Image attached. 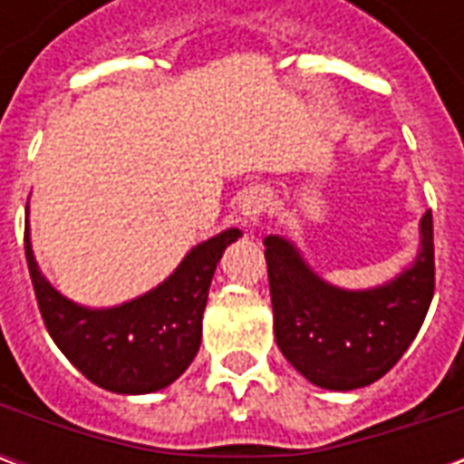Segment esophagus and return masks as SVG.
Wrapping results in <instances>:
<instances>
[{
    "label": "esophagus",
    "mask_w": 464,
    "mask_h": 464,
    "mask_svg": "<svg viewBox=\"0 0 464 464\" xmlns=\"http://www.w3.org/2000/svg\"><path fill=\"white\" fill-rule=\"evenodd\" d=\"M266 203H268V198H266V193L263 191L248 193L241 206V213L243 218H246V223H258V218H261L263 211H266Z\"/></svg>",
    "instance_id": "34e87169"
}]
</instances>
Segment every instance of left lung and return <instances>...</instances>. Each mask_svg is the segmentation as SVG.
I'll return each mask as SVG.
<instances>
[{"label": "left lung", "instance_id": "left-lung-1", "mask_svg": "<svg viewBox=\"0 0 464 464\" xmlns=\"http://www.w3.org/2000/svg\"><path fill=\"white\" fill-rule=\"evenodd\" d=\"M276 343L303 378L325 390L365 388L415 341L435 291L432 211L420 218V251L398 278L345 291L308 268L298 248L268 236Z\"/></svg>", "mask_w": 464, "mask_h": 464}]
</instances>
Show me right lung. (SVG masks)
Segmentation results:
<instances>
[{"instance_id":"1","label":"right lung","mask_w":464,"mask_h":464,"mask_svg":"<svg viewBox=\"0 0 464 464\" xmlns=\"http://www.w3.org/2000/svg\"><path fill=\"white\" fill-rule=\"evenodd\" d=\"M236 238L241 231L228 228L198 243L161 285L114 308H84L46 281L32 251L29 221L24 251L36 303L56 348L99 388L143 395L169 388L196 358L211 278Z\"/></svg>"}]
</instances>
